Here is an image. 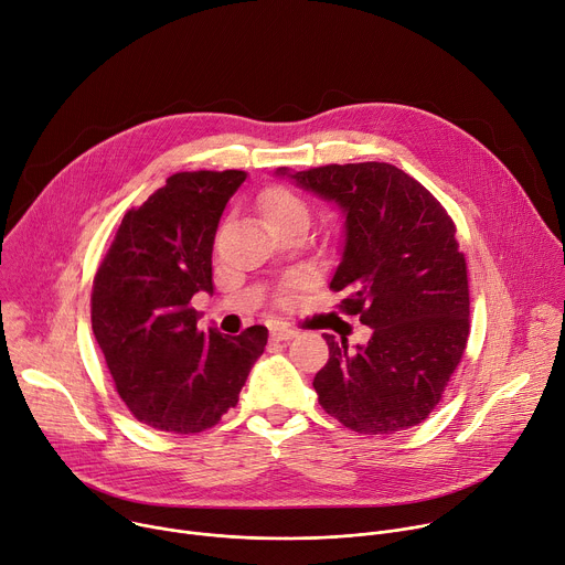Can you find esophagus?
Here are the masks:
<instances>
[{"label": "esophagus", "instance_id": "esophagus-1", "mask_svg": "<svg viewBox=\"0 0 565 565\" xmlns=\"http://www.w3.org/2000/svg\"><path fill=\"white\" fill-rule=\"evenodd\" d=\"M297 333L292 331V329H288V327H273L270 329V338L273 340H277V342H286V340H292Z\"/></svg>", "mask_w": 565, "mask_h": 565}]
</instances>
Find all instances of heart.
Returning a JSON list of instances; mask_svg holds the SVG:
<instances>
[{
	"mask_svg": "<svg viewBox=\"0 0 565 565\" xmlns=\"http://www.w3.org/2000/svg\"><path fill=\"white\" fill-rule=\"evenodd\" d=\"M259 212H262V218L266 225L281 223L288 218L309 221V210H306L303 200L284 186H270L262 193Z\"/></svg>",
	"mask_w": 565,
	"mask_h": 565,
	"instance_id": "1",
	"label": "heart"
}]
</instances>
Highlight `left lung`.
Here are the masks:
<instances>
[{
	"label": "left lung",
	"mask_w": 565,
	"mask_h": 565,
	"mask_svg": "<svg viewBox=\"0 0 565 565\" xmlns=\"http://www.w3.org/2000/svg\"><path fill=\"white\" fill-rule=\"evenodd\" d=\"M344 216L331 290L372 329L349 349L324 333L329 361L313 387L324 413L363 435L422 424L439 403L469 340L467 262L435 195L385 162L277 169Z\"/></svg>",
	"instance_id": "left-lung-1"
}]
</instances>
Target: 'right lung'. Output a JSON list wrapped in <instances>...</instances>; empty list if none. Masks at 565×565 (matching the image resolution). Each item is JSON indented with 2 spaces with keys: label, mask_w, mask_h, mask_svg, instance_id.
<instances>
[{
  "label": "right lung",
  "mask_w": 565,
  "mask_h": 565,
  "mask_svg": "<svg viewBox=\"0 0 565 565\" xmlns=\"http://www.w3.org/2000/svg\"><path fill=\"white\" fill-rule=\"evenodd\" d=\"M245 178V171L167 178L124 216L94 277V338L119 396L150 428L189 435L216 426L266 349V327L241 335L200 331L191 306L195 292H214V236Z\"/></svg>",
  "instance_id": "obj_1"
}]
</instances>
